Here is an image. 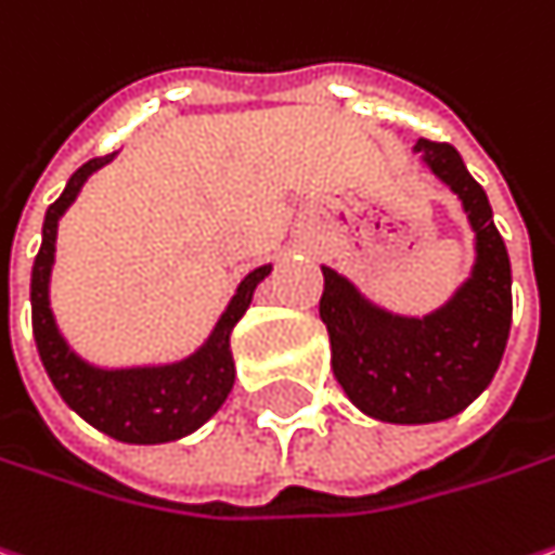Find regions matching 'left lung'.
Listing matches in <instances>:
<instances>
[{
	"instance_id": "obj_1",
	"label": "left lung",
	"mask_w": 555,
	"mask_h": 555,
	"mask_svg": "<svg viewBox=\"0 0 555 555\" xmlns=\"http://www.w3.org/2000/svg\"><path fill=\"white\" fill-rule=\"evenodd\" d=\"M413 152L463 202L475 232L472 276L425 317L378 307L332 267H323L320 298L338 385L357 410L398 425L463 413L491 385L513 323L509 254L485 189L472 180L453 145L420 139Z\"/></svg>"
}]
</instances>
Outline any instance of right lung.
Returning <instances> with one entry per match:
<instances>
[{
  "mask_svg": "<svg viewBox=\"0 0 555 555\" xmlns=\"http://www.w3.org/2000/svg\"><path fill=\"white\" fill-rule=\"evenodd\" d=\"M111 157L114 155L86 160L67 180L59 202L46 210L42 245H39L34 276H30L34 338H37L39 360L52 378L55 391L77 416H83L92 428L105 431L108 438L124 441V444H167L202 428L223 406L235 382V363H232L230 350L232 328L245 317L254 288L270 276L273 267L263 263L242 279L205 345L177 363L105 370L83 360L64 341L55 323V313L49 304V279H52V263H55L59 220L80 195L83 182L99 167H105Z\"/></svg>",
  "mask_w": 555,
  "mask_h": 555,
  "instance_id": "add662e5",
  "label": "right lung"
}]
</instances>
